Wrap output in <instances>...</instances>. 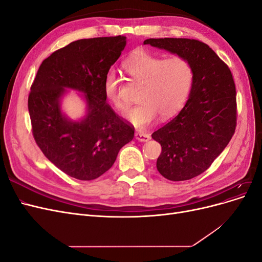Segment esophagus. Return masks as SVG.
I'll use <instances>...</instances> for the list:
<instances>
[{
  "label": "esophagus",
  "instance_id": "obj_1",
  "mask_svg": "<svg viewBox=\"0 0 262 262\" xmlns=\"http://www.w3.org/2000/svg\"><path fill=\"white\" fill-rule=\"evenodd\" d=\"M136 139L140 142H147L150 139V137H149V134H147V133L137 132L136 133Z\"/></svg>",
  "mask_w": 262,
  "mask_h": 262
}]
</instances>
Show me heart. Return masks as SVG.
Here are the masks:
<instances>
[{"label":"heart","mask_w":262,"mask_h":262,"mask_svg":"<svg viewBox=\"0 0 262 262\" xmlns=\"http://www.w3.org/2000/svg\"><path fill=\"white\" fill-rule=\"evenodd\" d=\"M123 70L132 80L141 84L140 104L124 114L137 128H145L160 115L169 119L184 107L191 91L193 69L181 57L162 59L146 51H138L123 63ZM104 92L107 99L119 110L125 109L120 81L114 72L105 76Z\"/></svg>","instance_id":"1"}]
</instances>
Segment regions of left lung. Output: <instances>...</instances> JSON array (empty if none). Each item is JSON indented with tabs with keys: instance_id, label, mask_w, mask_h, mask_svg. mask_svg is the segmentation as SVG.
Returning <instances> with one entry per match:
<instances>
[{
	"instance_id": "obj_1",
	"label": "left lung",
	"mask_w": 262,
	"mask_h": 262,
	"mask_svg": "<svg viewBox=\"0 0 262 262\" xmlns=\"http://www.w3.org/2000/svg\"><path fill=\"white\" fill-rule=\"evenodd\" d=\"M144 45L186 59L193 82L181 112L152 134L162 146L157 170L168 180L199 176L223 152L236 128V89L231 70L208 45L187 38H149Z\"/></svg>"
}]
</instances>
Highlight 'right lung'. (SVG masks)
Wrapping results in <instances>:
<instances>
[{
	"label": "right lung",
	"instance_id": "1",
	"mask_svg": "<svg viewBox=\"0 0 262 262\" xmlns=\"http://www.w3.org/2000/svg\"><path fill=\"white\" fill-rule=\"evenodd\" d=\"M125 37L81 39L42 61L28 97L37 145L67 175L93 180L114 165L119 150L134 137V128L106 102L105 76L120 57ZM68 90L85 101V115L73 121L60 105Z\"/></svg>",
	"mask_w": 262,
	"mask_h": 262
}]
</instances>
